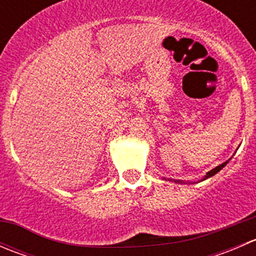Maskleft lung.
I'll return each instance as SVG.
<instances>
[{
    "instance_id": "1",
    "label": "left lung",
    "mask_w": 256,
    "mask_h": 256,
    "mask_svg": "<svg viewBox=\"0 0 256 256\" xmlns=\"http://www.w3.org/2000/svg\"><path fill=\"white\" fill-rule=\"evenodd\" d=\"M226 164H228V161H226V162H224V164H219V166H218V167H216V168H213V170H212V171H209V172H208V174H206V176H204V178H203V180H207V178H209V177H212V176H214V174H218V172H219V171H220V170H222V168H223V167H224V166H226Z\"/></svg>"
}]
</instances>
